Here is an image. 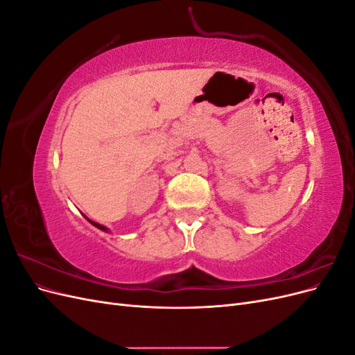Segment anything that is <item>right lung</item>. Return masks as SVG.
<instances>
[{
	"instance_id": "1",
	"label": "right lung",
	"mask_w": 355,
	"mask_h": 355,
	"mask_svg": "<svg viewBox=\"0 0 355 355\" xmlns=\"http://www.w3.org/2000/svg\"><path fill=\"white\" fill-rule=\"evenodd\" d=\"M85 219H87V220H89V222L92 223V225H94V227H96V228H99V230H102V231H108V228H105V227H103V225H101V223H98V222H93V220H90L89 218H85Z\"/></svg>"
}]
</instances>
